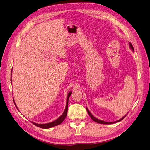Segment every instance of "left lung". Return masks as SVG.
<instances>
[{
    "label": "left lung",
    "instance_id": "left-lung-1",
    "mask_svg": "<svg viewBox=\"0 0 150 150\" xmlns=\"http://www.w3.org/2000/svg\"><path fill=\"white\" fill-rule=\"evenodd\" d=\"M129 45L130 48H131V49H132L133 51H134V48H133V45L131 44L130 42H129ZM86 110H87V111H88V114H89V116L91 117V118L93 121H94L95 122H98V123L104 124V125H110V124H112V123H115V122H119V121H121L122 119H124L125 117V116H126V115L125 116L122 117V118L120 119L119 120H117V121H114V122H106V121H102V120H99V119H98V118H96V117H94V116H93V115L91 114V113L90 112V111H89V110H88V109L87 108H86Z\"/></svg>",
    "mask_w": 150,
    "mask_h": 150
}]
</instances>
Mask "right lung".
Listing matches in <instances>:
<instances>
[{
  "label": "right lung",
  "mask_w": 150,
  "mask_h": 150,
  "mask_svg": "<svg viewBox=\"0 0 150 150\" xmlns=\"http://www.w3.org/2000/svg\"><path fill=\"white\" fill-rule=\"evenodd\" d=\"M11 74H12V71H11ZM72 94V91H70L69 93H68L67 94V101H66V108H65V110L64 111V112L62 113V115L59 117H58V118L57 120H56L55 121H54L52 122H49V123H46V124H38V123H35V122H32L36 126H38L39 127V128H43V129H47V128H52V127H54V126H56L57 125H60L61 122H63V121H64L66 118V117L67 116V109H68V100H69V96H71ZM13 103H14L15 105H16V103L14 102V100H13ZM16 108H17V106L16 105Z\"/></svg>",
  "instance_id": "1"
}]
</instances>
